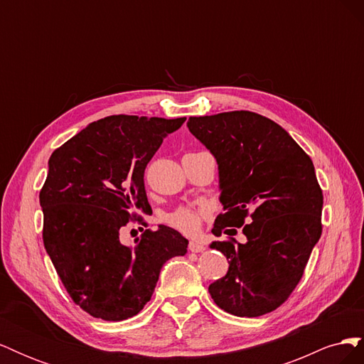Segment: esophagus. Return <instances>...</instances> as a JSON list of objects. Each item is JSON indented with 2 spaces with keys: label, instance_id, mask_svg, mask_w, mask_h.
Returning a JSON list of instances; mask_svg holds the SVG:
<instances>
[{
  "label": "esophagus",
  "instance_id": "obj_1",
  "mask_svg": "<svg viewBox=\"0 0 364 364\" xmlns=\"http://www.w3.org/2000/svg\"><path fill=\"white\" fill-rule=\"evenodd\" d=\"M188 249H190L191 252H194V253H200V252H203L206 247H205L202 243H199V241H190Z\"/></svg>",
  "mask_w": 364,
  "mask_h": 364
}]
</instances>
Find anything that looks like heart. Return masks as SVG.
<instances>
[{
    "mask_svg": "<svg viewBox=\"0 0 364 364\" xmlns=\"http://www.w3.org/2000/svg\"><path fill=\"white\" fill-rule=\"evenodd\" d=\"M206 215L208 209L203 206H179L165 215V223L179 230L181 234L196 235L200 230Z\"/></svg>",
    "mask_w": 364,
    "mask_h": 364,
    "instance_id": "b5f03b06",
    "label": "heart"
}]
</instances>
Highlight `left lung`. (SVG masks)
<instances>
[{"instance_id": "obj_1", "label": "left lung", "mask_w": 364, "mask_h": 364, "mask_svg": "<svg viewBox=\"0 0 364 364\" xmlns=\"http://www.w3.org/2000/svg\"><path fill=\"white\" fill-rule=\"evenodd\" d=\"M186 126L218 164L226 213L217 215L213 234L243 228L247 238L211 245L229 269L209 294L234 316L267 314L289 299L322 235L323 194L313 161L279 124L255 112L190 117Z\"/></svg>"}]
</instances>
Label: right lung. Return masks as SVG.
<instances>
[{"label":"right lung","mask_w":364,"mask_h":364,"mask_svg":"<svg viewBox=\"0 0 364 364\" xmlns=\"http://www.w3.org/2000/svg\"><path fill=\"white\" fill-rule=\"evenodd\" d=\"M186 118L111 115L53 151L39 193L42 240L65 290L92 317L119 322L150 301L162 266L183 257L188 240L161 225L135 246L119 234L135 211L150 213L144 171L164 138Z\"/></svg>","instance_id":"add662e5"}]
</instances>
